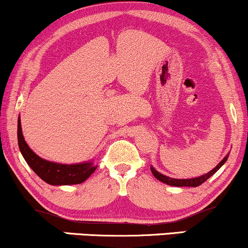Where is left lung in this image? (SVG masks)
Here are the masks:
<instances>
[{
    "label": "left lung",
    "mask_w": 248,
    "mask_h": 248,
    "mask_svg": "<svg viewBox=\"0 0 248 248\" xmlns=\"http://www.w3.org/2000/svg\"><path fill=\"white\" fill-rule=\"evenodd\" d=\"M227 157H229V154H227V155L225 156L223 160L219 162L217 167L213 168L211 171H209L207 173H205V175H202V176H199V177H195V178H186V179L171 178V177H169V176H166V175H163V173L158 172L157 170H156L154 167H150V169H152L153 175L155 176V177L157 178L158 181L163 182V183L168 184V186H192V187H196V186H201V184H203L205 181H207V179L211 177L213 173L217 172L218 170L224 166L225 162L227 161Z\"/></svg>",
    "instance_id": "1"
}]
</instances>
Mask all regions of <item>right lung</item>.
Here are the masks:
<instances>
[{
  "label": "right lung",
  "mask_w": 248,
  "mask_h": 248,
  "mask_svg": "<svg viewBox=\"0 0 248 248\" xmlns=\"http://www.w3.org/2000/svg\"><path fill=\"white\" fill-rule=\"evenodd\" d=\"M17 139H18L19 150H21L25 162L43 181L46 182L47 184H51V186L80 184L86 181L95 171L96 167H98L93 164V161L76 164H62L39 157L37 154L31 150V148L28 146V143L24 140L19 116L18 122H17Z\"/></svg>",
  "instance_id": "right-lung-1"
}]
</instances>
